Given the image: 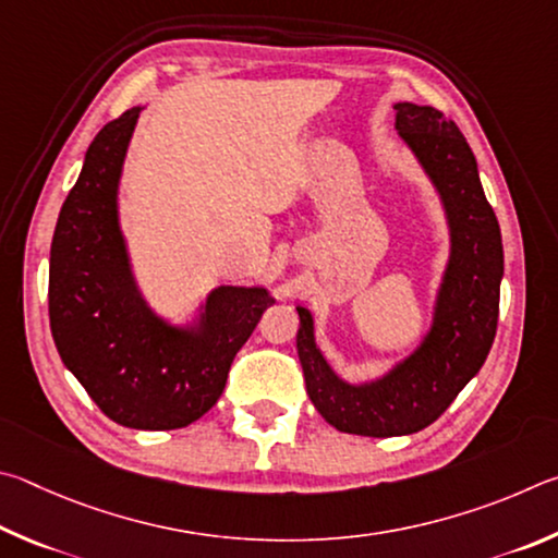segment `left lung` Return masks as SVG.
Segmentation results:
<instances>
[{
	"label": "left lung",
	"instance_id": "left-lung-1",
	"mask_svg": "<svg viewBox=\"0 0 558 558\" xmlns=\"http://www.w3.org/2000/svg\"><path fill=\"white\" fill-rule=\"evenodd\" d=\"M395 110L399 136L441 198L451 238L432 328L383 377L353 385L320 353L311 311L296 306L308 399L338 432L375 438L422 432L481 373L495 340L505 271L500 225L461 130L436 107L397 102Z\"/></svg>",
	"mask_w": 558,
	"mask_h": 558
}]
</instances>
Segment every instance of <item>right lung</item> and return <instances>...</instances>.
Masks as SVG:
<instances>
[{
	"mask_svg": "<svg viewBox=\"0 0 558 558\" xmlns=\"http://www.w3.org/2000/svg\"><path fill=\"white\" fill-rule=\"evenodd\" d=\"M142 105L105 124L58 215L48 316L63 365L112 422L163 432L218 402L238 350L274 296L264 287L213 289L191 324L146 304L120 228L122 166Z\"/></svg>",
	"mask_w": 558,
	"mask_h": 558,
	"instance_id": "right-lung-1",
	"label": "right lung"
}]
</instances>
